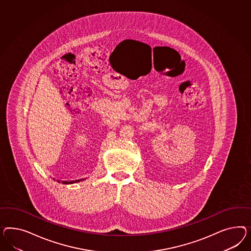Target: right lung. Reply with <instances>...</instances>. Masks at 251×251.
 I'll return each mask as SVG.
<instances>
[{"label": "right lung", "instance_id": "1", "mask_svg": "<svg viewBox=\"0 0 251 251\" xmlns=\"http://www.w3.org/2000/svg\"><path fill=\"white\" fill-rule=\"evenodd\" d=\"M79 181H81V180H77V181H75V182H70V183H69V182H66V181H63V182H62V183H65V184H68V183H78ZM58 182H60V181H58Z\"/></svg>", "mask_w": 251, "mask_h": 251}]
</instances>
